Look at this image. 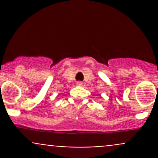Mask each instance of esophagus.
Returning <instances> with one entry per match:
<instances>
[{
	"label": "esophagus",
	"instance_id": "obj_1",
	"mask_svg": "<svg viewBox=\"0 0 158 158\" xmlns=\"http://www.w3.org/2000/svg\"><path fill=\"white\" fill-rule=\"evenodd\" d=\"M77 85H82V82H77Z\"/></svg>",
	"mask_w": 158,
	"mask_h": 158
}]
</instances>
